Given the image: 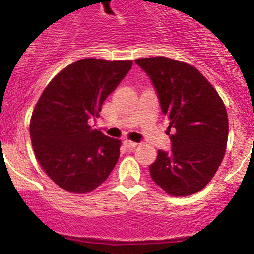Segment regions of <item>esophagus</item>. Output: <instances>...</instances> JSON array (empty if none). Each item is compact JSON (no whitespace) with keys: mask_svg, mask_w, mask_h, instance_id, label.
<instances>
[{"mask_svg":"<svg viewBox=\"0 0 254 254\" xmlns=\"http://www.w3.org/2000/svg\"><path fill=\"white\" fill-rule=\"evenodd\" d=\"M124 145L125 148L127 149H135L136 148V145H138V143H135V141H131V140H124Z\"/></svg>","mask_w":254,"mask_h":254,"instance_id":"obj_1","label":"esophagus"}]
</instances>
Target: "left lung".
Here are the masks:
<instances>
[{
	"label": "left lung",
	"mask_w": 254,
	"mask_h": 254,
	"mask_svg": "<svg viewBox=\"0 0 254 254\" xmlns=\"http://www.w3.org/2000/svg\"><path fill=\"white\" fill-rule=\"evenodd\" d=\"M156 90L169 119V151L158 150L149 167L151 179L168 194L187 196L202 190L226 154L228 115L214 87L194 66L158 56L135 60Z\"/></svg>",
	"instance_id": "left-lung-1"
}]
</instances>
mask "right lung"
Returning a JSON list of instances; mask_svg holds the SVG:
<instances>
[{
    "label": "right lung",
    "instance_id": "obj_1",
    "mask_svg": "<svg viewBox=\"0 0 254 254\" xmlns=\"http://www.w3.org/2000/svg\"><path fill=\"white\" fill-rule=\"evenodd\" d=\"M131 60L82 59L45 87L31 116L35 156L54 183L70 193L98 188L120 155L119 139L92 129L104 101L127 76Z\"/></svg>",
    "mask_w": 254,
    "mask_h": 254
}]
</instances>
